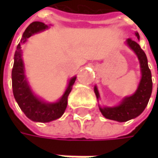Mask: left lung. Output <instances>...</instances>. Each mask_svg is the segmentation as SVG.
I'll use <instances>...</instances> for the list:
<instances>
[{
	"instance_id": "obj_1",
	"label": "left lung",
	"mask_w": 158,
	"mask_h": 158,
	"mask_svg": "<svg viewBox=\"0 0 158 158\" xmlns=\"http://www.w3.org/2000/svg\"><path fill=\"white\" fill-rule=\"evenodd\" d=\"M135 36L139 40L140 36L138 32H135ZM127 45L135 52L140 61V68L142 73V79L136 91L130 97L124 98L122 102L117 106L113 107H99L102 114L106 118L116 120L118 122H125L129 119L136 118L144 111L148 105L149 98L152 92V79L151 72L148 66V60L145 52L140 47L136 41L127 39L126 41ZM95 94L97 98H99V93L98 88L95 86Z\"/></svg>"
}]
</instances>
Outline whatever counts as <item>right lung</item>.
Here are the masks:
<instances>
[{
    "label": "right lung",
    "instance_id": "add662e5",
    "mask_svg": "<svg viewBox=\"0 0 158 158\" xmlns=\"http://www.w3.org/2000/svg\"><path fill=\"white\" fill-rule=\"evenodd\" d=\"M48 26L42 22L31 23L23 34L21 42L18 44L14 56L12 69V88L15 101L26 117L36 122H50L62 116L68 105V97L76 82V77L70 79L68 88L60 100L55 103H46L40 99L31 91L24 74V65L22 58L21 46L31 35L42 31Z\"/></svg>",
    "mask_w": 158,
    "mask_h": 158
}]
</instances>
